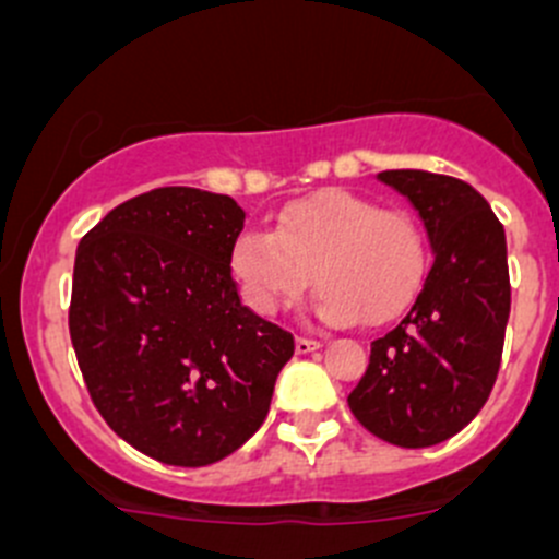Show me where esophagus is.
<instances>
[{
	"label": "esophagus",
	"instance_id": "obj_1",
	"mask_svg": "<svg viewBox=\"0 0 559 559\" xmlns=\"http://www.w3.org/2000/svg\"><path fill=\"white\" fill-rule=\"evenodd\" d=\"M320 344H322V342H317V338L297 336V338H295V350H297V353H311V350H317Z\"/></svg>",
	"mask_w": 559,
	"mask_h": 559
}]
</instances>
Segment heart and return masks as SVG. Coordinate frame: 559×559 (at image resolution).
<instances>
[{
  "label": "heart",
  "mask_w": 559,
  "mask_h": 559,
  "mask_svg": "<svg viewBox=\"0 0 559 559\" xmlns=\"http://www.w3.org/2000/svg\"><path fill=\"white\" fill-rule=\"evenodd\" d=\"M427 248L419 223L403 209H380L350 190H325L295 201L275 231L239 234L231 267L245 300L259 314L297 304L311 273L331 322L397 317L425 278Z\"/></svg>",
  "instance_id": "b5f03b06"
}]
</instances>
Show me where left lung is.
I'll return each mask as SVG.
<instances>
[{"instance_id": "obj_1", "label": "left lung", "mask_w": 559, "mask_h": 559, "mask_svg": "<svg viewBox=\"0 0 559 559\" xmlns=\"http://www.w3.org/2000/svg\"><path fill=\"white\" fill-rule=\"evenodd\" d=\"M411 201L432 245V267L397 325L372 342L347 405L394 447L441 444L491 394L510 317L504 228L472 185L427 170H383Z\"/></svg>"}]
</instances>
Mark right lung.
Returning <instances> with one entry per match:
<instances>
[{
	"label": "right lung",
	"instance_id": "add662e5",
	"mask_svg": "<svg viewBox=\"0 0 559 559\" xmlns=\"http://www.w3.org/2000/svg\"><path fill=\"white\" fill-rule=\"evenodd\" d=\"M228 195L159 187L80 239L68 331L87 394L118 436L168 466H209L270 411L295 336L239 304Z\"/></svg>",
	"mask_w": 559,
	"mask_h": 559
}]
</instances>
